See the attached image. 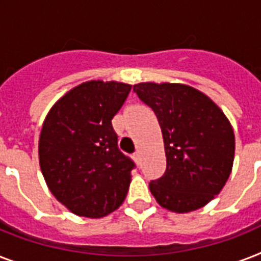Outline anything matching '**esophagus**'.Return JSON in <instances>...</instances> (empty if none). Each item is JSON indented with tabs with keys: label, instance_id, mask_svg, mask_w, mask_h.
Segmentation results:
<instances>
[{
	"label": "esophagus",
	"instance_id": "obj_1",
	"mask_svg": "<svg viewBox=\"0 0 261 261\" xmlns=\"http://www.w3.org/2000/svg\"><path fill=\"white\" fill-rule=\"evenodd\" d=\"M133 157H134L135 163L139 165V164H141V153H139V151H135L134 154H133Z\"/></svg>",
	"mask_w": 261,
	"mask_h": 261
}]
</instances>
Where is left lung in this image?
Masks as SVG:
<instances>
[{
  "mask_svg": "<svg viewBox=\"0 0 261 261\" xmlns=\"http://www.w3.org/2000/svg\"><path fill=\"white\" fill-rule=\"evenodd\" d=\"M159 119L167 155L165 173L149 184L159 204L174 213L206 206L230 176L234 133L221 108L184 84L134 85Z\"/></svg>",
  "mask_w": 261,
  "mask_h": 261,
  "instance_id": "1",
  "label": "left lung"
}]
</instances>
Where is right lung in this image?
<instances>
[{
    "label": "right lung",
    "mask_w": 261,
    "mask_h": 261,
    "mask_svg": "<svg viewBox=\"0 0 261 261\" xmlns=\"http://www.w3.org/2000/svg\"><path fill=\"white\" fill-rule=\"evenodd\" d=\"M131 85L88 81L69 90L47 114L39 164L51 194L80 217L101 218L119 208L135 164L118 147L112 118Z\"/></svg>",
    "instance_id": "obj_1"
}]
</instances>
